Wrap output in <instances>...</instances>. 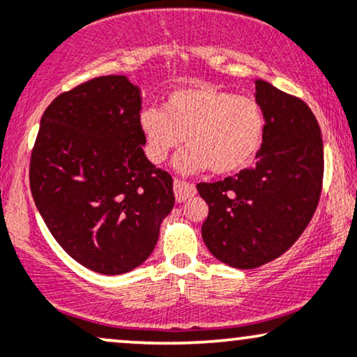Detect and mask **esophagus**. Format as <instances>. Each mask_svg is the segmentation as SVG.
Instances as JSON below:
<instances>
[{
  "instance_id": "obj_1",
  "label": "esophagus",
  "mask_w": 357,
  "mask_h": 357,
  "mask_svg": "<svg viewBox=\"0 0 357 357\" xmlns=\"http://www.w3.org/2000/svg\"><path fill=\"white\" fill-rule=\"evenodd\" d=\"M195 195H196L195 184L174 179V196H176V201H178V203H184V201H188Z\"/></svg>"
}]
</instances>
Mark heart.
Listing matches in <instances>:
<instances>
[{"label":"heart","mask_w":357,"mask_h":357,"mask_svg":"<svg viewBox=\"0 0 357 357\" xmlns=\"http://www.w3.org/2000/svg\"><path fill=\"white\" fill-rule=\"evenodd\" d=\"M146 154L161 165L183 141L190 148L179 154L176 169L233 174L256 160L264 143L266 111L259 101L221 91L211 86L176 89L165 111L148 108L139 116Z\"/></svg>","instance_id":"b5f03b06"}]
</instances>
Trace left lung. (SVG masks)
Masks as SVG:
<instances>
[{
  "label": "left lung",
  "instance_id": "obj_1",
  "mask_svg": "<svg viewBox=\"0 0 357 357\" xmlns=\"http://www.w3.org/2000/svg\"><path fill=\"white\" fill-rule=\"evenodd\" d=\"M256 100L266 111V135L256 165L225 181L199 183L209 206L203 241L221 263L255 269L276 259L303 234L319 203L324 148L306 102L264 79Z\"/></svg>",
  "mask_w": 357,
  "mask_h": 357
}]
</instances>
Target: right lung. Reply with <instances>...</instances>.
Wrapping results in <instances>:
<instances>
[{"label":"right lung","instance_id":"right-lung-1","mask_svg":"<svg viewBox=\"0 0 357 357\" xmlns=\"http://www.w3.org/2000/svg\"><path fill=\"white\" fill-rule=\"evenodd\" d=\"M141 105L126 76H100L59 94L40 123L34 204L59 246L94 273L143 264L174 206L173 178L143 151Z\"/></svg>","mask_w":357,"mask_h":357}]
</instances>
